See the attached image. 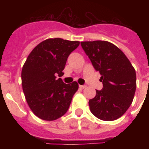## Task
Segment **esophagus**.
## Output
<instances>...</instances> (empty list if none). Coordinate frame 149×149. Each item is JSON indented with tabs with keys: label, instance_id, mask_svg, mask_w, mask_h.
I'll return each mask as SVG.
<instances>
[{
	"label": "esophagus",
	"instance_id": "1",
	"mask_svg": "<svg viewBox=\"0 0 149 149\" xmlns=\"http://www.w3.org/2000/svg\"><path fill=\"white\" fill-rule=\"evenodd\" d=\"M79 87L81 88V89H85L86 87V85H80Z\"/></svg>",
	"mask_w": 149,
	"mask_h": 149
}]
</instances>
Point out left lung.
Wrapping results in <instances>:
<instances>
[{"label":"left lung","instance_id":"8db88e82","mask_svg":"<svg viewBox=\"0 0 149 149\" xmlns=\"http://www.w3.org/2000/svg\"><path fill=\"white\" fill-rule=\"evenodd\" d=\"M93 67L101 74V90L89 101L91 113L104 121L122 116L134 99L136 87L135 69L125 54L107 41L81 42Z\"/></svg>","mask_w":149,"mask_h":149}]
</instances>
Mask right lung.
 Here are the masks:
<instances>
[{
	"label": "right lung",
	"mask_w": 149,
	"mask_h": 149,
	"mask_svg": "<svg viewBox=\"0 0 149 149\" xmlns=\"http://www.w3.org/2000/svg\"><path fill=\"white\" fill-rule=\"evenodd\" d=\"M80 42L60 38L48 39L39 43L27 56L22 71V84L30 110L39 119L54 121L68 110L78 89L76 81L65 84L64 74L67 58Z\"/></svg>",
	"instance_id": "obj_1"
}]
</instances>
